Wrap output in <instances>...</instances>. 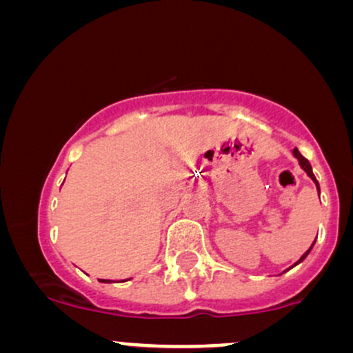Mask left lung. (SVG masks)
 I'll return each instance as SVG.
<instances>
[{"label":"left lung","mask_w":353,"mask_h":353,"mask_svg":"<svg viewBox=\"0 0 353 353\" xmlns=\"http://www.w3.org/2000/svg\"><path fill=\"white\" fill-rule=\"evenodd\" d=\"M294 156H295V157H297V159H299V164H301V165H302V169H303V171H305V172H307V176H309V177H310V179L315 182V185H317V190H319V192H320V189H319V182H317V179H315L314 172H312V165L309 164V161H307V159H305V157H303V156H302V154L297 151V149H294ZM314 244H315V242H314ZM314 244H312V245H314ZM312 245H310V249H309V250H307V252H305V254H303L301 259H299V262H302V261H303V259H305V257H307V255H309V252H310V250H312ZM299 262H295V264H294V265H297V264H299ZM294 265H292V267H294Z\"/></svg>","instance_id":"left-lung-1"}]
</instances>
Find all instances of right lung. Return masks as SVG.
<instances>
[{
    "label": "right lung",
    "instance_id": "obj_1",
    "mask_svg": "<svg viewBox=\"0 0 353 353\" xmlns=\"http://www.w3.org/2000/svg\"><path fill=\"white\" fill-rule=\"evenodd\" d=\"M101 282H111V281H104V279H101ZM121 282H123V281H121Z\"/></svg>",
    "mask_w": 353,
    "mask_h": 353
}]
</instances>
